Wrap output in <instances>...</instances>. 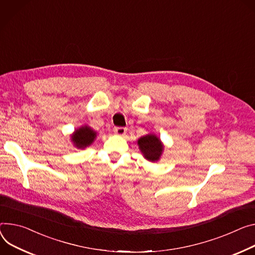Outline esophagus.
Here are the masks:
<instances>
[{
    "label": "esophagus",
    "mask_w": 255,
    "mask_h": 255,
    "mask_svg": "<svg viewBox=\"0 0 255 255\" xmlns=\"http://www.w3.org/2000/svg\"><path fill=\"white\" fill-rule=\"evenodd\" d=\"M127 131V128L125 127H115L114 128V132L118 135H125Z\"/></svg>",
    "instance_id": "esophagus-1"
}]
</instances>
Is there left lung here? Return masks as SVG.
Listing matches in <instances>:
<instances>
[{
	"instance_id": "8db88e82",
	"label": "left lung",
	"mask_w": 255,
	"mask_h": 255,
	"mask_svg": "<svg viewBox=\"0 0 255 255\" xmlns=\"http://www.w3.org/2000/svg\"><path fill=\"white\" fill-rule=\"evenodd\" d=\"M139 149L144 154V157L148 160L154 161L157 160L163 151V145H161L158 138L155 135H145L138 140Z\"/></svg>"
}]
</instances>
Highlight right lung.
Instances as JSON below:
<instances>
[{
  "instance_id": "obj_1",
  "label": "right lung",
  "mask_w": 255,
  "mask_h": 255,
  "mask_svg": "<svg viewBox=\"0 0 255 255\" xmlns=\"http://www.w3.org/2000/svg\"><path fill=\"white\" fill-rule=\"evenodd\" d=\"M96 135L97 133L94 130H91L89 127L85 126L75 131L74 135L72 136V140L77 147L83 148L91 144V142L95 139Z\"/></svg>"
}]
</instances>
